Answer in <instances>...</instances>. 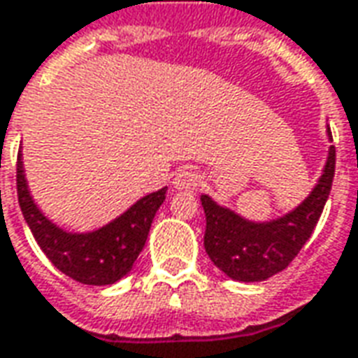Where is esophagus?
<instances>
[{"label":"esophagus","instance_id":"obj_1","mask_svg":"<svg viewBox=\"0 0 358 358\" xmlns=\"http://www.w3.org/2000/svg\"><path fill=\"white\" fill-rule=\"evenodd\" d=\"M199 175L194 173L192 169H189V167H183V169H179L173 175V187L177 191H194L199 187Z\"/></svg>","mask_w":358,"mask_h":358}]
</instances>
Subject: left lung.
I'll list each match as a JSON object with an SVG mask.
<instances>
[{
	"instance_id": "left-lung-1",
	"label": "left lung",
	"mask_w": 358,
	"mask_h": 358,
	"mask_svg": "<svg viewBox=\"0 0 358 358\" xmlns=\"http://www.w3.org/2000/svg\"><path fill=\"white\" fill-rule=\"evenodd\" d=\"M328 136L331 133L328 127ZM336 173V148L329 146L326 166L310 194L291 212L270 222H250L208 194L200 196L206 214L204 248L210 260L235 281H264L299 255L310 239L331 191Z\"/></svg>"
}]
</instances>
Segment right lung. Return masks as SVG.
Returning a JSON list of instances; mask_svg holds the SVG:
<instances>
[{"label":"right lung","mask_w":358,"mask_h":358,"mask_svg":"<svg viewBox=\"0 0 358 358\" xmlns=\"http://www.w3.org/2000/svg\"><path fill=\"white\" fill-rule=\"evenodd\" d=\"M166 191L164 187L136 200L127 212L96 231L71 233L48 220L36 206L24 177L21 152L17 158L19 206L30 231L59 272L85 285H111L131 272L144 248L152 220L166 200Z\"/></svg>","instance_id":"obj_1"}]
</instances>
